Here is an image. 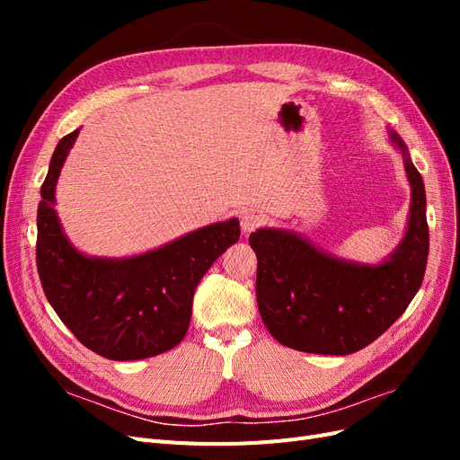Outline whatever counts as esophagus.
Here are the masks:
<instances>
[{
	"label": "esophagus",
	"mask_w": 460,
	"mask_h": 460,
	"mask_svg": "<svg viewBox=\"0 0 460 460\" xmlns=\"http://www.w3.org/2000/svg\"><path fill=\"white\" fill-rule=\"evenodd\" d=\"M242 230H243V234H252L253 230H257L259 226H261V222H262V217L259 215V213H253V211H245L243 215H242Z\"/></svg>",
	"instance_id": "obj_1"
}]
</instances>
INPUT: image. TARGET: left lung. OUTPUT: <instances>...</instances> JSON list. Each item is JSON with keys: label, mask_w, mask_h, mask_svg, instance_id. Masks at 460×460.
Instances as JSON below:
<instances>
[{"label": "left lung", "mask_w": 460, "mask_h": 460, "mask_svg": "<svg viewBox=\"0 0 460 460\" xmlns=\"http://www.w3.org/2000/svg\"><path fill=\"white\" fill-rule=\"evenodd\" d=\"M412 186L409 228L397 252L380 267H360L318 252L297 235L262 228L249 235L257 255V305L264 326L291 349L349 355L378 340L419 291L429 249L426 191L405 144Z\"/></svg>", "instance_id": "left-lung-1"}]
</instances>
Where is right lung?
<instances>
[{
	"instance_id": "obj_1",
	"label": "right lung",
	"mask_w": 460,
	"mask_h": 460,
	"mask_svg": "<svg viewBox=\"0 0 460 460\" xmlns=\"http://www.w3.org/2000/svg\"><path fill=\"white\" fill-rule=\"evenodd\" d=\"M78 130L53 151L38 205L36 264L53 311L75 338L111 360H136L184 340L193 291L225 249L240 240V222L191 232L155 252L122 261L88 259L66 242L55 215V184Z\"/></svg>"
}]
</instances>
